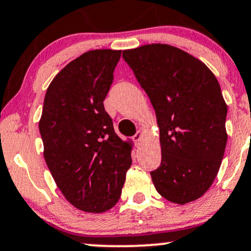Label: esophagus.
<instances>
[{"instance_id": "34e87169", "label": "esophagus", "mask_w": 251, "mask_h": 251, "mask_svg": "<svg viewBox=\"0 0 251 251\" xmlns=\"http://www.w3.org/2000/svg\"><path fill=\"white\" fill-rule=\"evenodd\" d=\"M132 138H134V141L136 143L141 142V140H142V138H143V131L142 130H138L136 134H135V136L132 137Z\"/></svg>"}]
</instances>
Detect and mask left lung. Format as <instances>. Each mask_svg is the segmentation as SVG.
Segmentation results:
<instances>
[{"label":"left lung","mask_w":251,"mask_h":251,"mask_svg":"<svg viewBox=\"0 0 251 251\" xmlns=\"http://www.w3.org/2000/svg\"><path fill=\"white\" fill-rule=\"evenodd\" d=\"M155 109L161 166L150 173L162 197L175 204L196 201L216 178L228 140L226 103L209 68L169 44L123 50Z\"/></svg>","instance_id":"8db88e82"}]
</instances>
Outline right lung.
<instances>
[{"label": "right lung", "mask_w": 251, "mask_h": 251, "mask_svg": "<svg viewBox=\"0 0 251 251\" xmlns=\"http://www.w3.org/2000/svg\"><path fill=\"white\" fill-rule=\"evenodd\" d=\"M121 50L95 49L50 82L38 128L43 156L66 200L85 213L116 204L131 166L132 143L114 130L104 101Z\"/></svg>", "instance_id": "obj_1"}]
</instances>
